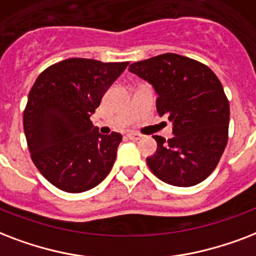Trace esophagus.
Wrapping results in <instances>:
<instances>
[{
    "label": "esophagus",
    "mask_w": 256,
    "mask_h": 256,
    "mask_svg": "<svg viewBox=\"0 0 256 256\" xmlns=\"http://www.w3.org/2000/svg\"><path fill=\"white\" fill-rule=\"evenodd\" d=\"M126 136H128V138H130V140H134V142H138V140H142V134H136V132H128Z\"/></svg>",
    "instance_id": "1"
}]
</instances>
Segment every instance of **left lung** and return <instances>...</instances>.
<instances>
[{
  "label": "left lung",
  "instance_id": "left-lung-1",
  "mask_svg": "<svg viewBox=\"0 0 256 256\" xmlns=\"http://www.w3.org/2000/svg\"><path fill=\"white\" fill-rule=\"evenodd\" d=\"M155 89L156 110L172 122L174 138L152 136L158 150L146 158L152 174L176 187H191L216 168L228 140L230 104L216 74L199 61L164 53L130 65Z\"/></svg>",
  "mask_w": 256,
  "mask_h": 256
}]
</instances>
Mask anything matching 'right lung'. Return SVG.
I'll return each mask as SVG.
<instances>
[{
    "mask_svg": "<svg viewBox=\"0 0 256 256\" xmlns=\"http://www.w3.org/2000/svg\"><path fill=\"white\" fill-rule=\"evenodd\" d=\"M128 62L68 58L44 70L24 110L30 158L41 175L70 194L96 187L114 167L122 136L101 134L90 114Z\"/></svg>",
    "mask_w": 256,
    "mask_h": 256,
    "instance_id": "1",
    "label": "right lung"
}]
</instances>
